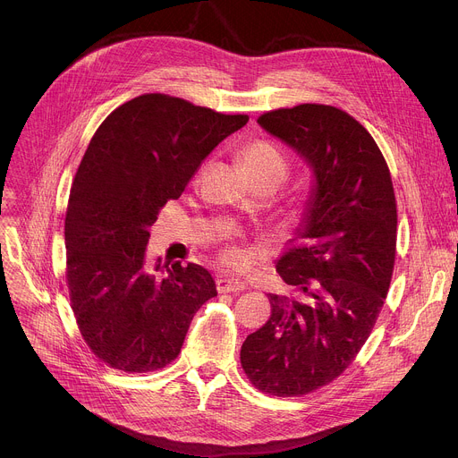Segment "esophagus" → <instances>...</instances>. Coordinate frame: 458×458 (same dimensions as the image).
Here are the masks:
<instances>
[{
    "mask_svg": "<svg viewBox=\"0 0 458 458\" xmlns=\"http://www.w3.org/2000/svg\"><path fill=\"white\" fill-rule=\"evenodd\" d=\"M217 292L219 293H228V292H242L246 288V283L237 279V277H217L216 279Z\"/></svg>",
    "mask_w": 458,
    "mask_h": 458,
    "instance_id": "esophagus-1",
    "label": "esophagus"
}]
</instances>
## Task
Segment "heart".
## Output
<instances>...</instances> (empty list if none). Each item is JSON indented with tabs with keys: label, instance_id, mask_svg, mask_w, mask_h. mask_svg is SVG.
Returning a JSON list of instances; mask_svg holds the SVG:
<instances>
[{
	"label": "heart",
	"instance_id": "b5f03b06",
	"mask_svg": "<svg viewBox=\"0 0 458 458\" xmlns=\"http://www.w3.org/2000/svg\"><path fill=\"white\" fill-rule=\"evenodd\" d=\"M241 166L250 179L257 177H284L286 163L281 152L265 141H253L246 145L241 152ZM225 235H230L225 233ZM223 260L226 265H241L242 263V251L237 248H228L223 253Z\"/></svg>",
	"mask_w": 458,
	"mask_h": 458
}]
</instances>
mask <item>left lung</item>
<instances>
[{"mask_svg":"<svg viewBox=\"0 0 458 458\" xmlns=\"http://www.w3.org/2000/svg\"><path fill=\"white\" fill-rule=\"evenodd\" d=\"M257 123L311 170L310 190L268 293L272 315L250 334L241 364L268 395L301 397L337 378L357 357L384 306L395 265L397 205L387 165L350 114L304 103Z\"/></svg>","mask_w":458,"mask_h":458,"instance_id":"8db88e82","label":"left lung"}]
</instances>
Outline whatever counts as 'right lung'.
<instances>
[{"label":"right lung","mask_w":458,"mask_h":458,"mask_svg":"<svg viewBox=\"0 0 458 458\" xmlns=\"http://www.w3.org/2000/svg\"><path fill=\"white\" fill-rule=\"evenodd\" d=\"M248 115L165 94L115 108L78 168L67 219V283L80 332L110 368L145 373L181 352L198 310L217 295L199 265L147 260L150 226L203 159Z\"/></svg>","instance_id":"obj_1"}]
</instances>
